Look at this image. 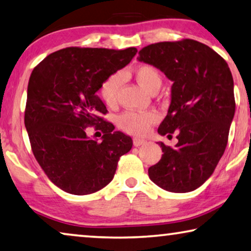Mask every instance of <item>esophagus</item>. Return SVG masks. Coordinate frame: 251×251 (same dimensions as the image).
Here are the masks:
<instances>
[{"label":"esophagus","mask_w":251,"mask_h":251,"mask_svg":"<svg viewBox=\"0 0 251 251\" xmlns=\"http://www.w3.org/2000/svg\"><path fill=\"white\" fill-rule=\"evenodd\" d=\"M133 143H134V145H135V147H141V145L147 144V141L142 140V138H134Z\"/></svg>","instance_id":"obj_1"}]
</instances>
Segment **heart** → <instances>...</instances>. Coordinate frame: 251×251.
<instances>
[{"mask_svg": "<svg viewBox=\"0 0 251 251\" xmlns=\"http://www.w3.org/2000/svg\"><path fill=\"white\" fill-rule=\"evenodd\" d=\"M134 77L145 91L152 93L161 87V76L158 70L151 65H141L134 70ZM121 74H114L103 82L100 88V95L107 106H114L117 100V93L122 84ZM158 121L154 113H128L123 114L118 119V125L126 133L142 136L149 132L150 127Z\"/></svg>", "mask_w": 251, "mask_h": 251, "instance_id": "1", "label": "heart"}]
</instances>
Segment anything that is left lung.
I'll list each match as a JSON object with an SVG mask.
<instances>
[{
	"label": "left lung",
	"mask_w": 251,
	"mask_h": 251,
	"mask_svg": "<svg viewBox=\"0 0 251 251\" xmlns=\"http://www.w3.org/2000/svg\"><path fill=\"white\" fill-rule=\"evenodd\" d=\"M138 54L173 81L158 133L178 138L174 148L159 142L163 154L149 177L168 192H192L211 177L226 150L235 111L232 74L216 51L193 39L152 44Z\"/></svg>",
	"instance_id": "1"
}]
</instances>
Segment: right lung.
<instances>
[{"mask_svg":"<svg viewBox=\"0 0 251 251\" xmlns=\"http://www.w3.org/2000/svg\"><path fill=\"white\" fill-rule=\"evenodd\" d=\"M123 50L69 47L48 55L29 78L25 126L33 155L50 180L73 195L96 193L113 180L119 158L133 141L103 121L97 95L104 81L136 55ZM89 126L104 133L87 136Z\"/></svg>","mask_w":251,"mask_h":251,"instance_id":"1","label":"right lung"}]
</instances>
